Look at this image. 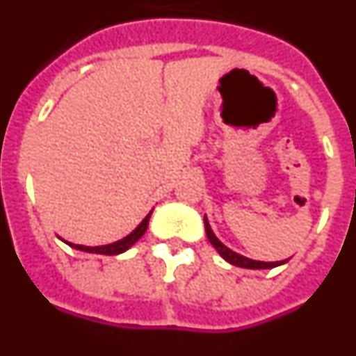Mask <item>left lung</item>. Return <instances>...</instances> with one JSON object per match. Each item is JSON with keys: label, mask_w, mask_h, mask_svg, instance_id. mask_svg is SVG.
Masks as SVG:
<instances>
[{"label": "left lung", "mask_w": 356, "mask_h": 356, "mask_svg": "<svg viewBox=\"0 0 356 356\" xmlns=\"http://www.w3.org/2000/svg\"><path fill=\"white\" fill-rule=\"evenodd\" d=\"M205 232H207V237H209L210 244L216 248L217 253L221 254L222 259H225L226 262L232 264V266L244 267V269H273V267H278V266H282V264L289 262V259L280 260V262H260V260H251V259H248V257H242V254L235 253V251H232L229 248H226L225 244H222V242L216 237V234H213L212 228H210L207 216H205Z\"/></svg>", "instance_id": "1"}]
</instances>
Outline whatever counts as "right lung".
Segmentation results:
<instances>
[{
	"label": "right lung",
	"instance_id": "obj_1",
	"mask_svg": "<svg viewBox=\"0 0 356 356\" xmlns=\"http://www.w3.org/2000/svg\"><path fill=\"white\" fill-rule=\"evenodd\" d=\"M151 213H153V210H151L149 213H147L146 217L143 219V222H140L137 228L131 232V234H128L127 237H122L121 241H115L112 242V244H105V246H81V244H72V242H67V241H62L67 244V246L74 248V250H80V251H85V253H97V254H119V253H124L127 250H130L131 246H134L135 242L139 241L140 237H143L144 234H146L147 229V225H149V217ZM60 238V237H58Z\"/></svg>",
	"mask_w": 356,
	"mask_h": 356
}]
</instances>
